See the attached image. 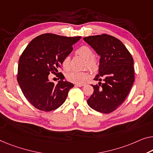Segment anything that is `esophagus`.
<instances>
[{
  "label": "esophagus",
  "instance_id": "obj_1",
  "mask_svg": "<svg viewBox=\"0 0 153 153\" xmlns=\"http://www.w3.org/2000/svg\"><path fill=\"white\" fill-rule=\"evenodd\" d=\"M84 85H85V84H76V86H79V87H81V86H83Z\"/></svg>",
  "mask_w": 153,
  "mask_h": 153
}]
</instances>
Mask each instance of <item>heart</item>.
<instances>
[{
    "mask_svg": "<svg viewBox=\"0 0 153 153\" xmlns=\"http://www.w3.org/2000/svg\"><path fill=\"white\" fill-rule=\"evenodd\" d=\"M76 53L86 59L85 67L92 71H96L99 68V62L94 57V52L91 47L82 46L77 49ZM62 67L65 71L70 69V57L66 56L62 61ZM91 74L89 71H72L67 75V79L71 82L76 84H83L89 79Z\"/></svg>",
    "mask_w": 153,
    "mask_h": 153,
    "instance_id": "obj_1",
    "label": "heart"
}]
</instances>
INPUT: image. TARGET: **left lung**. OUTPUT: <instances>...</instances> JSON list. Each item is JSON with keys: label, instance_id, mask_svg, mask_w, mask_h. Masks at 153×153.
Here are the masks:
<instances>
[{"label": "left lung", "instance_id": "1", "mask_svg": "<svg viewBox=\"0 0 153 153\" xmlns=\"http://www.w3.org/2000/svg\"><path fill=\"white\" fill-rule=\"evenodd\" d=\"M100 56L99 74L92 85L93 93L87 100L91 108L102 113H110L126 99L135 80L133 59L121 41L108 34L83 38Z\"/></svg>", "mask_w": 153, "mask_h": 153}]
</instances>
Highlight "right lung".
Instances as JSON below:
<instances>
[{"instance_id":"right-lung-1","label":"right lung","mask_w":153,"mask_h":153,"mask_svg":"<svg viewBox=\"0 0 153 153\" xmlns=\"http://www.w3.org/2000/svg\"><path fill=\"white\" fill-rule=\"evenodd\" d=\"M81 36L66 37L53 33L38 36L29 42L19 59L17 80L26 99L43 111L58 108L65 102L74 84L58 73L64 58L73 51ZM52 72L61 79L57 85L48 79Z\"/></svg>"}]
</instances>
